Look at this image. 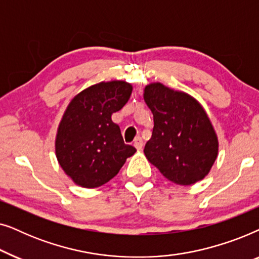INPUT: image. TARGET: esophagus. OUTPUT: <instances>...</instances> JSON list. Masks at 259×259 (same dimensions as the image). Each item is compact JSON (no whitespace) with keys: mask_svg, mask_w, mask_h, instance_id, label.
Listing matches in <instances>:
<instances>
[{"mask_svg":"<svg viewBox=\"0 0 259 259\" xmlns=\"http://www.w3.org/2000/svg\"><path fill=\"white\" fill-rule=\"evenodd\" d=\"M133 145H134V147L137 148V150H141V148H143V146H144L143 139H141L140 137H137L136 139H134V143H133Z\"/></svg>","mask_w":259,"mask_h":259,"instance_id":"obj_1","label":"esophagus"}]
</instances>
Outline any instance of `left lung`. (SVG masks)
<instances>
[{"label":"left lung","mask_w":259,"mask_h":259,"mask_svg":"<svg viewBox=\"0 0 259 259\" xmlns=\"http://www.w3.org/2000/svg\"><path fill=\"white\" fill-rule=\"evenodd\" d=\"M154 127L144 153L169 182L192 185L210 172L218 140L203 107L189 94L161 83L145 88Z\"/></svg>","instance_id":"obj_1"}]
</instances>
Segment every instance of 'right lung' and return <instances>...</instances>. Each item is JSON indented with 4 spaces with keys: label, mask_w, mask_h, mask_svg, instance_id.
Masks as SVG:
<instances>
[{
    "label": "right lung",
    "mask_w": 259,
    "mask_h": 259,
    "mask_svg": "<svg viewBox=\"0 0 259 259\" xmlns=\"http://www.w3.org/2000/svg\"><path fill=\"white\" fill-rule=\"evenodd\" d=\"M132 94L125 81L94 84L73 99L60 122L55 151L59 164L74 183L93 189L118 175L136 147L123 143L112 114Z\"/></svg>",
    "instance_id": "obj_1"
}]
</instances>
